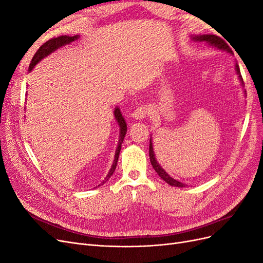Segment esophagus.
I'll return each mask as SVG.
<instances>
[{
    "label": "esophagus",
    "mask_w": 263,
    "mask_h": 263,
    "mask_svg": "<svg viewBox=\"0 0 263 263\" xmlns=\"http://www.w3.org/2000/svg\"><path fill=\"white\" fill-rule=\"evenodd\" d=\"M147 114H148V108L146 106H139L134 110L132 116L135 119H142V118L146 117Z\"/></svg>",
    "instance_id": "34e87169"
}]
</instances>
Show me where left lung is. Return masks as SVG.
<instances>
[{"mask_svg":"<svg viewBox=\"0 0 263 263\" xmlns=\"http://www.w3.org/2000/svg\"><path fill=\"white\" fill-rule=\"evenodd\" d=\"M193 39H194V41H198V42H206V43H209V44L212 45V46L217 47V48H219V49H222V50H225V51H228V52H230V53H233L232 49L229 48V46L226 44V42L224 41V39H221L220 37H218V36H216V35H201V36H195V37H193ZM236 70H237V73L239 74V79H240L241 83L243 84V80H242V78H241V76H240V70H239V67H238V65H236ZM149 157H150V162H151V164H153L155 171L158 173V176L160 177L162 180H164L166 183H168V184H170V185H172V186H179V187H184V186H185V184H183V183H181V182H179V181H177V180L172 179V178L169 176V174L166 173V172L161 168L160 165H159V163L157 162L156 158H155L153 144H151V139H150V145H149Z\"/></svg>","mask_w":263,"mask_h":263,"instance_id":"1","label":"left lung"}]
</instances>
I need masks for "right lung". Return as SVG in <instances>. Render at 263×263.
<instances>
[{"mask_svg":"<svg viewBox=\"0 0 263 263\" xmlns=\"http://www.w3.org/2000/svg\"><path fill=\"white\" fill-rule=\"evenodd\" d=\"M79 36H67V35H63V36H59V37H53L51 39H49L48 42H46L45 44H43L41 47H39V49L36 51V53L34 54L33 59H31L30 61V65H29V68H28V71H31L34 69V67L37 65V63L41 61L43 58L47 57L49 53H51L52 51H54L55 49L60 48V47L65 46V45H68L70 43L74 42L76 39H78ZM114 115H115V118L116 121L118 122V125H119V128H121V134H119V141H118V146H117V149H116V153H115V159H114V162L112 164V168H110L108 174L106 176L105 180L103 181L102 183H105L110 177H112V174L114 173L115 169H116V165H117V161H118V157H119V153H121V149H122V144H123V140H124V137L126 135V132H127V125H126V122L125 119L121 113V110H119V108H116L115 112H114Z\"/></svg>","mask_w":263,"mask_h":263,"instance_id":"obj_1","label":"right lung"}]
</instances>
